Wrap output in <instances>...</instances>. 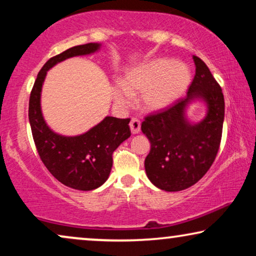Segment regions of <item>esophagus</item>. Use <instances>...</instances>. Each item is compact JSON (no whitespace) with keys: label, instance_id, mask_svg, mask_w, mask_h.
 Here are the masks:
<instances>
[{"label":"esophagus","instance_id":"1","mask_svg":"<svg viewBox=\"0 0 256 256\" xmlns=\"http://www.w3.org/2000/svg\"><path fill=\"white\" fill-rule=\"evenodd\" d=\"M129 126H130V130L132 134H138L140 130H141V122H140V120H138V118H132Z\"/></svg>","mask_w":256,"mask_h":256}]
</instances>
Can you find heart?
Masks as SVG:
<instances>
[{
  "instance_id": "b5f03b06",
  "label": "heart",
  "mask_w": 256,
  "mask_h": 256,
  "mask_svg": "<svg viewBox=\"0 0 256 256\" xmlns=\"http://www.w3.org/2000/svg\"><path fill=\"white\" fill-rule=\"evenodd\" d=\"M190 82L191 71L183 62L156 58L129 70L124 82L118 80L112 86V94L118 107H128L134 100V93L141 92L142 107L155 112L180 99Z\"/></svg>"
}]
</instances>
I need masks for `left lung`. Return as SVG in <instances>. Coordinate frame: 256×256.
<instances>
[{"label": "left lung", "mask_w": 256, "mask_h": 256, "mask_svg": "<svg viewBox=\"0 0 256 256\" xmlns=\"http://www.w3.org/2000/svg\"><path fill=\"white\" fill-rule=\"evenodd\" d=\"M196 74L185 99L172 107L148 115L141 129L152 144L144 168L149 180L160 190L182 191L208 172L218 154L222 134L225 101L222 87L204 62L194 56ZM206 104L202 122H191L186 108L192 100Z\"/></svg>", "instance_id": "obj_1"}]
</instances>
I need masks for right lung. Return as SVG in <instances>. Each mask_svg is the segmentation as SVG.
I'll return each mask as SVG.
<instances>
[{"label": "right lung", "instance_id": "obj_1", "mask_svg": "<svg viewBox=\"0 0 256 256\" xmlns=\"http://www.w3.org/2000/svg\"><path fill=\"white\" fill-rule=\"evenodd\" d=\"M100 46L99 43L78 45L48 59L38 73L29 100L31 132L42 162L62 184L82 191L94 190L107 180L114 150L130 136V118L106 116L82 135L64 136L54 132L45 122L40 93L51 68L68 58L94 54Z\"/></svg>", "mask_w": 256, "mask_h": 256}]
</instances>
